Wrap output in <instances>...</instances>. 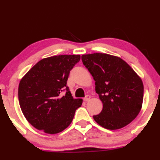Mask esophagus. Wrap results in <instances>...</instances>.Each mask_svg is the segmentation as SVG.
Returning a JSON list of instances; mask_svg holds the SVG:
<instances>
[{
	"mask_svg": "<svg viewBox=\"0 0 160 160\" xmlns=\"http://www.w3.org/2000/svg\"><path fill=\"white\" fill-rule=\"evenodd\" d=\"M90 98H91V97H90L89 95H86L85 98H84V101L85 102H87V101H88L90 100Z\"/></svg>",
	"mask_w": 160,
	"mask_h": 160,
	"instance_id": "1",
	"label": "esophagus"
}]
</instances>
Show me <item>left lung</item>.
<instances>
[{"mask_svg":"<svg viewBox=\"0 0 160 160\" xmlns=\"http://www.w3.org/2000/svg\"><path fill=\"white\" fill-rule=\"evenodd\" d=\"M82 61L95 81V91L103 103L101 112L93 118L101 127L118 130L130 124L141 111L144 86L141 78L116 56L95 53Z\"/></svg>","mask_w":160,"mask_h":160,"instance_id":"left-lung-1","label":"left lung"}]
</instances>
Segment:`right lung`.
Instances as JSON below:
<instances>
[{
	"mask_svg": "<svg viewBox=\"0 0 160 160\" xmlns=\"http://www.w3.org/2000/svg\"><path fill=\"white\" fill-rule=\"evenodd\" d=\"M80 55H58L38 61L18 86L21 109L32 126L45 133H59L72 123L82 99H74L66 86ZM66 93L61 96V92Z\"/></svg>",
	"mask_w": 160,
	"mask_h": 160,
	"instance_id": "1",
	"label": "right lung"
}]
</instances>
